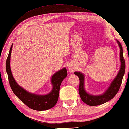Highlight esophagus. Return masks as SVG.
<instances>
[{
  "label": "esophagus",
  "instance_id": "1",
  "mask_svg": "<svg viewBox=\"0 0 129 129\" xmlns=\"http://www.w3.org/2000/svg\"><path fill=\"white\" fill-rule=\"evenodd\" d=\"M69 70H71V69H72V68H71L70 67H69Z\"/></svg>",
  "mask_w": 129,
  "mask_h": 129
}]
</instances>
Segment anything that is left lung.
<instances>
[{
	"label": "left lung",
	"instance_id": "obj_1",
	"mask_svg": "<svg viewBox=\"0 0 129 129\" xmlns=\"http://www.w3.org/2000/svg\"><path fill=\"white\" fill-rule=\"evenodd\" d=\"M117 42L120 49V61H121V68H120V70L116 77L115 78L113 81L111 83L110 87H109V89L106 90V91L104 94L99 96H94L87 94L85 91V90H84V75L80 72L74 73L75 74L78 76L79 80H80L79 87V95H80L81 100L87 105L90 106H96L105 103L112 99L116 95L117 92L119 91L120 86H121L122 83L123 76H124L125 74V61L124 56H123V50L121 43L118 40Z\"/></svg>",
	"mask_w": 129,
	"mask_h": 129
}]
</instances>
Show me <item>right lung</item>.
<instances>
[{"label": "right lung", "instance_id": "1", "mask_svg": "<svg viewBox=\"0 0 129 129\" xmlns=\"http://www.w3.org/2000/svg\"><path fill=\"white\" fill-rule=\"evenodd\" d=\"M13 44L11 46L6 61V70L11 89L14 94L29 108L35 110L43 111L51 109L56 104L59 98V90L62 81L68 75L66 68H63L53 75L51 83L53 88L49 94L46 95H38L31 94L16 83L12 75L10 67V59Z\"/></svg>", "mask_w": 129, "mask_h": 129}]
</instances>
